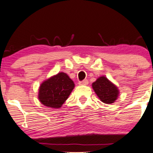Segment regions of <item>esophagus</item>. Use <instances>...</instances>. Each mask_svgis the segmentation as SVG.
Segmentation results:
<instances>
[{
  "label": "esophagus",
  "mask_w": 153,
  "mask_h": 153,
  "mask_svg": "<svg viewBox=\"0 0 153 153\" xmlns=\"http://www.w3.org/2000/svg\"><path fill=\"white\" fill-rule=\"evenodd\" d=\"M78 83H79V85H88V80H82V81L79 82Z\"/></svg>",
  "instance_id": "1"
}]
</instances>
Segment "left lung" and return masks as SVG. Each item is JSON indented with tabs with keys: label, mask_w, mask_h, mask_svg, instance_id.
Listing matches in <instances>:
<instances>
[{
	"label": "left lung",
	"mask_w": 153,
	"mask_h": 153,
	"mask_svg": "<svg viewBox=\"0 0 153 153\" xmlns=\"http://www.w3.org/2000/svg\"><path fill=\"white\" fill-rule=\"evenodd\" d=\"M93 88L102 102L112 103L114 102L119 94L118 88L106 77H100L93 82Z\"/></svg>",
	"instance_id": "obj_1"
}]
</instances>
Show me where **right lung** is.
<instances>
[{
	"label": "right lung",
	"mask_w": 153,
	"mask_h": 153,
	"mask_svg": "<svg viewBox=\"0 0 153 153\" xmlns=\"http://www.w3.org/2000/svg\"><path fill=\"white\" fill-rule=\"evenodd\" d=\"M73 80L65 73H59L41 84L39 99L46 106L59 108L74 88Z\"/></svg>",
	"instance_id": "1"
}]
</instances>
